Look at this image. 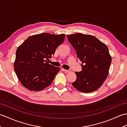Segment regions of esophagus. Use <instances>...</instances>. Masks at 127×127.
I'll return each instance as SVG.
<instances>
[{
  "mask_svg": "<svg viewBox=\"0 0 127 127\" xmlns=\"http://www.w3.org/2000/svg\"><path fill=\"white\" fill-rule=\"evenodd\" d=\"M63 70L65 72H67V73H69V72H71V70H65V69H63Z\"/></svg>",
  "mask_w": 127,
  "mask_h": 127,
  "instance_id": "obj_1",
  "label": "esophagus"
}]
</instances>
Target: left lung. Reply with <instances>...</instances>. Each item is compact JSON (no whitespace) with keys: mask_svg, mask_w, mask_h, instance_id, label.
<instances>
[{"mask_svg":"<svg viewBox=\"0 0 127 127\" xmlns=\"http://www.w3.org/2000/svg\"><path fill=\"white\" fill-rule=\"evenodd\" d=\"M68 41L82 62V70L75 72L76 80L72 85L78 91L90 93L104 83L109 74L111 57L106 45L91 35L76 33L67 35Z\"/></svg>","mask_w":127,"mask_h":127,"instance_id":"1","label":"left lung"}]
</instances>
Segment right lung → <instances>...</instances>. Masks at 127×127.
<instances>
[{"label":"right lung","instance_id":"obj_1","mask_svg":"<svg viewBox=\"0 0 127 127\" xmlns=\"http://www.w3.org/2000/svg\"><path fill=\"white\" fill-rule=\"evenodd\" d=\"M64 38L63 34L41 33L29 36L17 48L14 69L24 87L39 91L51 84L59 68L49 64L46 59L52 57Z\"/></svg>","mask_w":127,"mask_h":127}]
</instances>
